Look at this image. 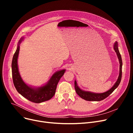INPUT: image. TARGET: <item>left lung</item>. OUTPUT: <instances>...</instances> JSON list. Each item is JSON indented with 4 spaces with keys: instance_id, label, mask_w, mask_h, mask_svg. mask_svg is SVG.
Listing matches in <instances>:
<instances>
[{
    "instance_id": "obj_1",
    "label": "left lung",
    "mask_w": 133,
    "mask_h": 133,
    "mask_svg": "<svg viewBox=\"0 0 133 133\" xmlns=\"http://www.w3.org/2000/svg\"><path fill=\"white\" fill-rule=\"evenodd\" d=\"M114 49L116 53L117 58L118 59V60H119V63H120V73H119V75H118V79L115 82L114 86L111 87L109 90H108V91L104 92L102 93H92L90 92H87V91H85V90H83L81 89L79 86L77 85V83H76V80L74 81V87H75V89L76 93L78 94V95L80 96L82 99H84L86 101H101L104 99H106V97H107L110 94L113 93L114 90L118 87V86L119 85L120 83L121 80V78H122V58H121V56L120 53L119 51H118V44H117V42L116 41L115 43L114 44Z\"/></svg>"
}]
</instances>
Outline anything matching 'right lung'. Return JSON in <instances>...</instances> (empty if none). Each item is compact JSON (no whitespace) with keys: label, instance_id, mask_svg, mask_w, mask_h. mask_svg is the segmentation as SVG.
I'll use <instances>...</instances> for the list:
<instances>
[{"label":"right lung","instance_id":"1","mask_svg":"<svg viewBox=\"0 0 133 133\" xmlns=\"http://www.w3.org/2000/svg\"><path fill=\"white\" fill-rule=\"evenodd\" d=\"M22 38L18 42L17 50L14 54L12 61V79L18 92L23 97L34 103H41L50 100L55 93L58 83L64 74L65 69L55 72L46 84L38 88L28 86L21 78L18 66V57L20 50V44L23 40Z\"/></svg>","mask_w":133,"mask_h":133}]
</instances>
